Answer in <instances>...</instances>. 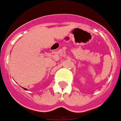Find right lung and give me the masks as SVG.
<instances>
[{"label": "right lung", "mask_w": 121, "mask_h": 121, "mask_svg": "<svg viewBox=\"0 0 121 121\" xmlns=\"http://www.w3.org/2000/svg\"><path fill=\"white\" fill-rule=\"evenodd\" d=\"M24 89H25V90H27V89H26V88H24Z\"/></svg>", "instance_id": "right-lung-1"}]
</instances>
